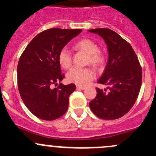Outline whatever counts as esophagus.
I'll return each instance as SVG.
<instances>
[{"instance_id":"obj_1","label":"esophagus","mask_w":156,"mask_h":156,"mask_svg":"<svg viewBox=\"0 0 156 156\" xmlns=\"http://www.w3.org/2000/svg\"><path fill=\"white\" fill-rule=\"evenodd\" d=\"M76 88L78 90H85V87H82V86H76Z\"/></svg>"}]
</instances>
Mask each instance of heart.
Listing matches in <instances>:
<instances>
[{
	"label": "heart",
	"instance_id": "heart-1",
	"mask_svg": "<svg viewBox=\"0 0 156 156\" xmlns=\"http://www.w3.org/2000/svg\"><path fill=\"white\" fill-rule=\"evenodd\" d=\"M75 48L87 54V62L94 66H100L104 62V55L99 50L98 45L90 39H81L75 44ZM58 61L61 66L69 69L72 65V54L67 48H62L58 54ZM95 77V72L91 68L74 67L67 72L66 78L77 85H85Z\"/></svg>",
	"mask_w": 156,
	"mask_h": 156
}]
</instances>
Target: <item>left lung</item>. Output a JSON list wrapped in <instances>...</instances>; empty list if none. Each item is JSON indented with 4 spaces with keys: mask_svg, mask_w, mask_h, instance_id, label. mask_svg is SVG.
<instances>
[{
    "mask_svg": "<svg viewBox=\"0 0 156 156\" xmlns=\"http://www.w3.org/2000/svg\"><path fill=\"white\" fill-rule=\"evenodd\" d=\"M103 37L107 45L108 59L97 83L108 87L109 92L97 88L96 98L89 106L95 115L112 120L125 115L136 102L141 84L142 69L130 44L108 29L88 30Z\"/></svg>",
    "mask_w": 156,
    "mask_h": 156,
    "instance_id": "8db88e82",
    "label": "left lung"
}]
</instances>
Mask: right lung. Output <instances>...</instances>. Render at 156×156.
<instances>
[{
	"label": "right lung",
	"instance_id": "right-lung-1",
	"mask_svg": "<svg viewBox=\"0 0 156 156\" xmlns=\"http://www.w3.org/2000/svg\"><path fill=\"white\" fill-rule=\"evenodd\" d=\"M81 29L54 28L36 35L20 58L17 66L18 88L23 103L38 119L52 121L68 109L69 96L75 85L59 84L64 76L58 61L59 50Z\"/></svg>",
	"mask_w": 156,
	"mask_h": 156
}]
</instances>
